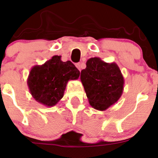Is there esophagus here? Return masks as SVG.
<instances>
[{"mask_svg":"<svg viewBox=\"0 0 158 158\" xmlns=\"http://www.w3.org/2000/svg\"><path fill=\"white\" fill-rule=\"evenodd\" d=\"M75 66L77 68L79 69V71H81V64H80V63H78V64H76Z\"/></svg>","mask_w":158,"mask_h":158,"instance_id":"34e87169","label":"esophagus"}]
</instances>
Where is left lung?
Returning a JSON list of instances; mask_svg holds the SVG:
<instances>
[{
    "mask_svg": "<svg viewBox=\"0 0 158 158\" xmlns=\"http://www.w3.org/2000/svg\"><path fill=\"white\" fill-rule=\"evenodd\" d=\"M86 65L80 79L90 106L96 110H106L121 98L124 78L115 62L106 63L94 57L88 59Z\"/></svg>",
    "mask_w": 158,
    "mask_h": 158,
    "instance_id": "obj_1",
    "label": "left lung"
}]
</instances>
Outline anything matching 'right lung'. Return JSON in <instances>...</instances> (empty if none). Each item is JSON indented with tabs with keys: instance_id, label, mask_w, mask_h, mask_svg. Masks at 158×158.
<instances>
[{
	"instance_id": "right-lung-1",
	"label": "right lung",
	"mask_w": 158,
	"mask_h": 158,
	"mask_svg": "<svg viewBox=\"0 0 158 158\" xmlns=\"http://www.w3.org/2000/svg\"><path fill=\"white\" fill-rule=\"evenodd\" d=\"M80 72L70 60L64 62L54 56L43 65H35L27 78L32 98L46 107L56 106L64 97L69 80L78 79Z\"/></svg>"
}]
</instances>
